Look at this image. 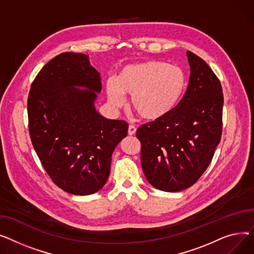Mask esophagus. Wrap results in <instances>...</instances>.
<instances>
[{
    "label": "esophagus",
    "mask_w": 254,
    "mask_h": 254,
    "mask_svg": "<svg viewBox=\"0 0 254 254\" xmlns=\"http://www.w3.org/2000/svg\"><path fill=\"white\" fill-rule=\"evenodd\" d=\"M136 133V127L133 126V125H130L129 128H128V134L129 135H134V134Z\"/></svg>",
    "instance_id": "obj_1"
}]
</instances>
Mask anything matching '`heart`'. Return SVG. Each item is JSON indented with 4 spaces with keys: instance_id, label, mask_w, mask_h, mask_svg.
Segmentation results:
<instances>
[{
    "instance_id": "obj_1",
    "label": "heart",
    "mask_w": 254,
    "mask_h": 254,
    "mask_svg": "<svg viewBox=\"0 0 254 254\" xmlns=\"http://www.w3.org/2000/svg\"><path fill=\"white\" fill-rule=\"evenodd\" d=\"M186 87V73L180 66L148 61L124 66L116 82H108L107 94L115 108L124 103L123 95L131 96V109L144 120L155 121L176 107Z\"/></svg>"
}]
</instances>
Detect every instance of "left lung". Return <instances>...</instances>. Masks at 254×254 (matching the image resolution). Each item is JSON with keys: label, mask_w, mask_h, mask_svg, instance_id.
<instances>
[{"label": "left lung", "mask_w": 254, "mask_h": 254, "mask_svg": "<svg viewBox=\"0 0 254 254\" xmlns=\"http://www.w3.org/2000/svg\"><path fill=\"white\" fill-rule=\"evenodd\" d=\"M187 55L190 76L185 95L167 116L136 131L143 173L164 191H180L195 184L221 138L220 82L202 58L190 51Z\"/></svg>", "instance_id": "1"}]
</instances>
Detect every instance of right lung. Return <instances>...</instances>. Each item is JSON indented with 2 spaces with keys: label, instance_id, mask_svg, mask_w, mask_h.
Here are the masks:
<instances>
[{
  "label": "right lung",
  "instance_id": "1",
  "mask_svg": "<svg viewBox=\"0 0 254 254\" xmlns=\"http://www.w3.org/2000/svg\"><path fill=\"white\" fill-rule=\"evenodd\" d=\"M100 80L88 55L64 52L43 66L28 93L35 151L52 182L72 195H91L106 185L112 154L127 136L125 121L109 120L94 108Z\"/></svg>",
  "mask_w": 254,
  "mask_h": 254
}]
</instances>
